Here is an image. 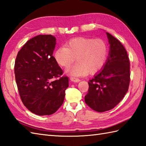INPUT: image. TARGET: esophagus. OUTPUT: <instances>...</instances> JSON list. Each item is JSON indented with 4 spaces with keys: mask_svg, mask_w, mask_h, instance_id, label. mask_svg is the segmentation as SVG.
<instances>
[{
    "mask_svg": "<svg viewBox=\"0 0 146 146\" xmlns=\"http://www.w3.org/2000/svg\"><path fill=\"white\" fill-rule=\"evenodd\" d=\"M70 80L71 82H79L80 81V80L79 78H76V77H73V76L70 77Z\"/></svg>",
    "mask_w": 146,
    "mask_h": 146,
    "instance_id": "esophagus-1",
    "label": "esophagus"
}]
</instances>
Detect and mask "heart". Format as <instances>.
<instances>
[{
  "label": "heart",
  "mask_w": 146,
  "mask_h": 146,
  "mask_svg": "<svg viewBox=\"0 0 146 146\" xmlns=\"http://www.w3.org/2000/svg\"><path fill=\"white\" fill-rule=\"evenodd\" d=\"M107 54V45L104 40L78 37L56 49L54 57L57 63L64 68H69L76 58L78 62L67 73L82 76L100 71L106 63Z\"/></svg>",
  "instance_id": "obj_1"
}]
</instances>
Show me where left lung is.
<instances>
[{
  "instance_id": "1",
  "label": "left lung",
  "mask_w": 146,
  "mask_h": 146,
  "mask_svg": "<svg viewBox=\"0 0 146 146\" xmlns=\"http://www.w3.org/2000/svg\"><path fill=\"white\" fill-rule=\"evenodd\" d=\"M107 35L109 56L103 69L89 81L85 96L86 104L98 112L110 110L119 104L127 92L131 80L130 61L124 46L110 34Z\"/></svg>"
}]
</instances>
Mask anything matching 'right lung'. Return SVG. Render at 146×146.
Listing matches in <instances>:
<instances>
[{
  "label": "right lung",
  "instance_id": "right-lung-1",
  "mask_svg": "<svg viewBox=\"0 0 146 146\" xmlns=\"http://www.w3.org/2000/svg\"><path fill=\"white\" fill-rule=\"evenodd\" d=\"M56 38L38 35L27 41L18 52L15 78L23 104L38 115L55 113L63 104L68 77L52 56Z\"/></svg>",
  "mask_w": 146,
  "mask_h": 146
}]
</instances>
